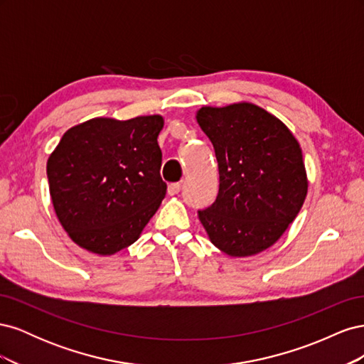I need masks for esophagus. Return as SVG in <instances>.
Here are the masks:
<instances>
[{
    "instance_id": "34e87169",
    "label": "esophagus",
    "mask_w": 364,
    "mask_h": 364,
    "mask_svg": "<svg viewBox=\"0 0 364 364\" xmlns=\"http://www.w3.org/2000/svg\"><path fill=\"white\" fill-rule=\"evenodd\" d=\"M181 188H182V185H181L179 182L170 183V185H168V188H167V193H168L170 196H176V194H179Z\"/></svg>"
}]
</instances>
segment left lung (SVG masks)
<instances>
[{"label": "left lung", "mask_w": 364, "mask_h": 364, "mask_svg": "<svg viewBox=\"0 0 364 364\" xmlns=\"http://www.w3.org/2000/svg\"><path fill=\"white\" fill-rule=\"evenodd\" d=\"M196 119L213 142L220 174L217 199L199 211L200 223L229 257L257 255L277 243L305 202L299 142L281 119L247 102L203 106Z\"/></svg>", "instance_id": "obj_1"}]
</instances>
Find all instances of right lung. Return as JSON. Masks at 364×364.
Returning a JSON list of instances; mask_svg holds the SVG:
<instances>
[{
	"mask_svg": "<svg viewBox=\"0 0 364 364\" xmlns=\"http://www.w3.org/2000/svg\"><path fill=\"white\" fill-rule=\"evenodd\" d=\"M161 115L92 118L65 132L47 162L50 196L75 245L114 255L139 238L167 193Z\"/></svg>",
	"mask_w": 364,
	"mask_h": 364,
	"instance_id": "right-lung-1",
	"label": "right lung"
}]
</instances>
